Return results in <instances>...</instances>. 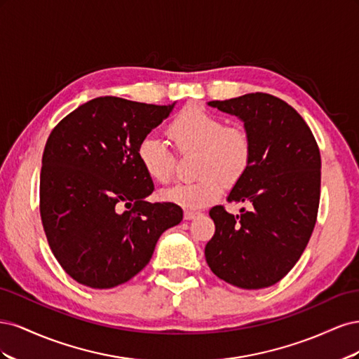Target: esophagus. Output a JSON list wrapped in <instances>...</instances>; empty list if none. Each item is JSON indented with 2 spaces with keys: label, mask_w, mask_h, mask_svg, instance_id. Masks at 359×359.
Here are the masks:
<instances>
[{
  "label": "esophagus",
  "mask_w": 359,
  "mask_h": 359,
  "mask_svg": "<svg viewBox=\"0 0 359 359\" xmlns=\"http://www.w3.org/2000/svg\"><path fill=\"white\" fill-rule=\"evenodd\" d=\"M198 214L199 212H194V211H184V219H186V220H193Z\"/></svg>",
  "instance_id": "esophagus-1"
}]
</instances>
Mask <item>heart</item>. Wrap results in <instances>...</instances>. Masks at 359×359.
<instances>
[{
	"instance_id": "obj_1",
	"label": "heart",
	"mask_w": 359,
	"mask_h": 359,
	"mask_svg": "<svg viewBox=\"0 0 359 359\" xmlns=\"http://www.w3.org/2000/svg\"><path fill=\"white\" fill-rule=\"evenodd\" d=\"M168 133L181 153L198 149V173L203 178L161 190L165 202L184 210H201L222 196L223 180L235 182L248 168L252 144L245 130L224 126L219 116L199 106L184 107L169 124ZM136 154L151 180L165 184L172 178L175 158L158 136L151 133L142 137Z\"/></svg>"
}]
</instances>
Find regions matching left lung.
<instances>
[{"label": "left lung", "instance_id": "obj_1", "mask_svg": "<svg viewBox=\"0 0 359 359\" xmlns=\"http://www.w3.org/2000/svg\"><path fill=\"white\" fill-rule=\"evenodd\" d=\"M208 106L244 123L252 144L248 168L227 202L250 210H210L215 232L205 245L212 273L241 289L276 285L295 266L316 224L320 153L311 130L286 102L252 93Z\"/></svg>", "mask_w": 359, "mask_h": 359}]
</instances>
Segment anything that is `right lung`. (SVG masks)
I'll return each instance as SVG.
<instances>
[{"instance_id": "obj_1", "label": "right lung", "mask_w": 359, "mask_h": 359, "mask_svg": "<svg viewBox=\"0 0 359 359\" xmlns=\"http://www.w3.org/2000/svg\"><path fill=\"white\" fill-rule=\"evenodd\" d=\"M173 107L97 97L49 135L40 173L41 223L53 256L78 283H126L147 266L160 235L182 220L180 206L147 201L154 184L136 154Z\"/></svg>"}]
</instances>
